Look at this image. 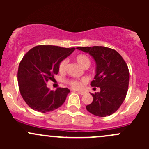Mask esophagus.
Instances as JSON below:
<instances>
[{"label":"esophagus","instance_id":"34e87169","mask_svg":"<svg viewBox=\"0 0 149 149\" xmlns=\"http://www.w3.org/2000/svg\"><path fill=\"white\" fill-rule=\"evenodd\" d=\"M77 92L79 93V94H81V95H84V94H85V91H77Z\"/></svg>","mask_w":149,"mask_h":149}]
</instances>
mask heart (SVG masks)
<instances>
[{
  "mask_svg": "<svg viewBox=\"0 0 149 149\" xmlns=\"http://www.w3.org/2000/svg\"><path fill=\"white\" fill-rule=\"evenodd\" d=\"M75 60L77 62V63L84 68H87L89 67L90 64H91V61H90L89 58L86 55H84V54H79V55H76ZM67 63L68 61L66 59L62 60L60 62L59 65H58V70L61 73H63L65 71ZM67 82L72 88H75V89H78V88L81 87L82 84L85 82V81H78L75 80V79H70V80H68Z\"/></svg>",
  "mask_w": 149,
  "mask_h": 149,
  "instance_id": "b5f03b06",
  "label": "heart"
}]
</instances>
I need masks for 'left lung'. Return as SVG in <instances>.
<instances>
[{"label": "left lung", "instance_id": "obj_1", "mask_svg": "<svg viewBox=\"0 0 149 149\" xmlns=\"http://www.w3.org/2000/svg\"><path fill=\"white\" fill-rule=\"evenodd\" d=\"M78 49L93 57L97 64L91 86L100 87V92L91 94L93 102L86 107L90 113L106 117L116 112L125 99L129 84V70L116 50L102 46L79 47Z\"/></svg>", "mask_w": 149, "mask_h": 149}]
</instances>
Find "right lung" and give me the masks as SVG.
Instances as JSON below:
<instances>
[{"instance_id":"add662e5","label":"right lung","mask_w":149,"mask_h":149,"mask_svg":"<svg viewBox=\"0 0 149 149\" xmlns=\"http://www.w3.org/2000/svg\"><path fill=\"white\" fill-rule=\"evenodd\" d=\"M74 50L75 47L37 45L25 54L19 65L18 83L22 98L31 109L45 113L58 109L64 103L70 90H49L47 83L58 73L60 62Z\"/></svg>"}]
</instances>
